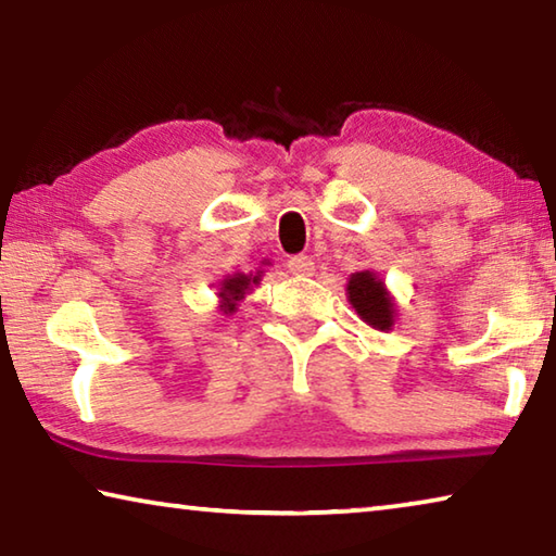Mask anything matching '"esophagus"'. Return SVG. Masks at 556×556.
<instances>
[{"instance_id": "esophagus-1", "label": "esophagus", "mask_w": 556, "mask_h": 556, "mask_svg": "<svg viewBox=\"0 0 556 556\" xmlns=\"http://www.w3.org/2000/svg\"><path fill=\"white\" fill-rule=\"evenodd\" d=\"M287 267L294 271V275H312V271H314V260L308 257V255H294V257H289Z\"/></svg>"}]
</instances>
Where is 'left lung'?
<instances>
[{"label":"left lung","instance_id":"left-lung-1","mask_svg":"<svg viewBox=\"0 0 556 556\" xmlns=\"http://www.w3.org/2000/svg\"><path fill=\"white\" fill-rule=\"evenodd\" d=\"M348 299L361 318L378 331H390L394 324L392 299L384 291L382 281L372 271H357L348 281Z\"/></svg>","mask_w":556,"mask_h":556}]
</instances>
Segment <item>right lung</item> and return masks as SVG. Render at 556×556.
Listing matches in <instances>:
<instances>
[{
  "instance_id": "1",
  "label": "right lung",
  "mask_w": 556,
  "mask_h": 556,
  "mask_svg": "<svg viewBox=\"0 0 556 556\" xmlns=\"http://www.w3.org/2000/svg\"><path fill=\"white\" fill-rule=\"evenodd\" d=\"M252 281H257V277H244V275H232L230 279L223 281V289H220V296H223V312L225 314H232L235 312V301H240L244 296V289H248Z\"/></svg>"
}]
</instances>
